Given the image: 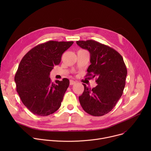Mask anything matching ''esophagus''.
<instances>
[{
  "mask_svg": "<svg viewBox=\"0 0 151 151\" xmlns=\"http://www.w3.org/2000/svg\"><path fill=\"white\" fill-rule=\"evenodd\" d=\"M76 83V82L73 80H70V85H74Z\"/></svg>",
  "mask_w": 151,
  "mask_h": 151,
  "instance_id": "obj_1",
  "label": "esophagus"
}]
</instances>
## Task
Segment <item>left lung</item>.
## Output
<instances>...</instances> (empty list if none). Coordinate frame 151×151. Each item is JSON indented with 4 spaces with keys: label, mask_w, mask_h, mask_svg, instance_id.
I'll return each instance as SVG.
<instances>
[{
    "label": "left lung",
    "mask_w": 151,
    "mask_h": 151,
    "mask_svg": "<svg viewBox=\"0 0 151 151\" xmlns=\"http://www.w3.org/2000/svg\"><path fill=\"white\" fill-rule=\"evenodd\" d=\"M90 54L91 64L86 76L96 77L98 84L93 88L84 86L79 97L83 109L88 114L103 116L111 112L121 97L127 70L122 57L116 50L93 40L76 41Z\"/></svg>",
    "instance_id": "8db88e82"
}]
</instances>
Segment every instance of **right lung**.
<instances>
[{
	"instance_id": "obj_1",
	"label": "right lung",
	"mask_w": 151,
	"mask_h": 151,
	"mask_svg": "<svg viewBox=\"0 0 151 151\" xmlns=\"http://www.w3.org/2000/svg\"><path fill=\"white\" fill-rule=\"evenodd\" d=\"M73 44V41L50 40L33 48L21 60L14 78L17 91L33 114L48 116L60 108L69 80L63 78L53 83L50 74Z\"/></svg>"
}]
</instances>
